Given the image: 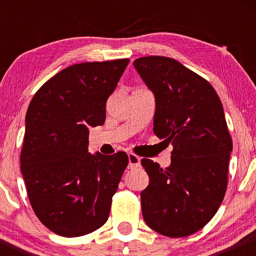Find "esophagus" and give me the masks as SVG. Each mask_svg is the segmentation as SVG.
Instances as JSON below:
<instances>
[{
  "label": "esophagus",
  "mask_w": 256,
  "mask_h": 256,
  "mask_svg": "<svg viewBox=\"0 0 256 256\" xmlns=\"http://www.w3.org/2000/svg\"><path fill=\"white\" fill-rule=\"evenodd\" d=\"M140 164V158L137 156L134 152H128V167L134 168V167H138Z\"/></svg>",
  "instance_id": "1"
}]
</instances>
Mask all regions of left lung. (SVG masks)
<instances>
[{
    "instance_id": "left-lung-1",
    "label": "left lung",
    "mask_w": 256,
    "mask_h": 256,
    "mask_svg": "<svg viewBox=\"0 0 256 256\" xmlns=\"http://www.w3.org/2000/svg\"><path fill=\"white\" fill-rule=\"evenodd\" d=\"M134 68L154 92V134L172 143L171 165L149 158L142 166L149 185L140 192L144 222L164 236L195 234L224 200L232 140L214 88L177 60L144 56Z\"/></svg>"
}]
</instances>
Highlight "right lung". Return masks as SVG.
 I'll return each instance as SVG.
<instances>
[{
    "label": "right lung",
    "mask_w": 256,
    "mask_h": 256,
    "mask_svg": "<svg viewBox=\"0 0 256 256\" xmlns=\"http://www.w3.org/2000/svg\"><path fill=\"white\" fill-rule=\"evenodd\" d=\"M128 62L72 64L46 82L28 106L20 168L34 214L60 236L90 234L110 216L128 158L88 152L89 128L104 125L106 102Z\"/></svg>",
    "instance_id": "right-lung-1"
}]
</instances>
